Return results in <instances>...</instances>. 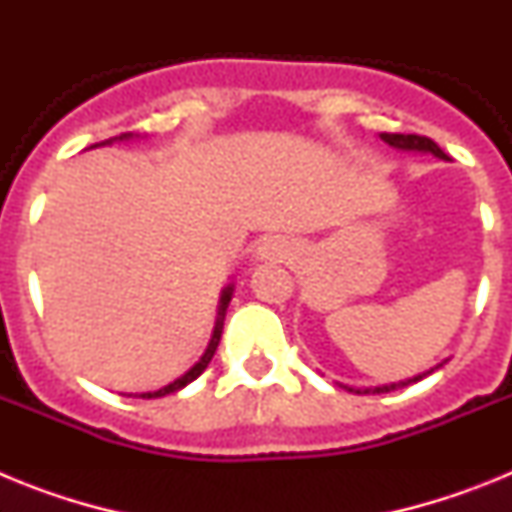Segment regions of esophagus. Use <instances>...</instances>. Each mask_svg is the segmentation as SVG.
<instances>
[{
  "label": "esophagus",
  "instance_id": "34e87169",
  "mask_svg": "<svg viewBox=\"0 0 512 512\" xmlns=\"http://www.w3.org/2000/svg\"><path fill=\"white\" fill-rule=\"evenodd\" d=\"M287 256H289V248H287V243H282V241H266L264 246L259 248V259L284 261Z\"/></svg>",
  "mask_w": 512,
  "mask_h": 512
}]
</instances>
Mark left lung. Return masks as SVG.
<instances>
[{
  "label": "left lung",
  "mask_w": 512,
  "mask_h": 512,
  "mask_svg": "<svg viewBox=\"0 0 512 512\" xmlns=\"http://www.w3.org/2000/svg\"><path fill=\"white\" fill-rule=\"evenodd\" d=\"M379 138L387 143V146L397 148V151H405V153H428V156H436L441 161H449V156L438 148V143H433L431 138H425V135H402V133H382ZM446 361H441L438 366L428 369V372L418 374V377H410V379H402V382H392V384H379V387H348V384H341L346 387L348 392H356V395H384V392H392V390H400V387H408V384L420 382L423 377H428L431 372L441 369Z\"/></svg>",
  "instance_id": "1"
}]
</instances>
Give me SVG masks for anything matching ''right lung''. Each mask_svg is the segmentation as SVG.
Wrapping results in <instances>:
<instances>
[{
	"instance_id": "obj_1",
	"label": "right lung",
	"mask_w": 512,
	"mask_h": 512,
	"mask_svg": "<svg viewBox=\"0 0 512 512\" xmlns=\"http://www.w3.org/2000/svg\"><path fill=\"white\" fill-rule=\"evenodd\" d=\"M133 138H138V135H133V133H122V135H115V138H110V140H102V143H94L92 148H97V146H112V143H128V140H133ZM233 289H235V284L230 282V284H225L223 292H220V302H217L215 328H212L210 343H207L205 354L200 356V361H197V364H194L192 369H187V372H184L182 377H176L174 382H169V384H166V387H161V390H153V392H135V395H128V397H143V400H153V397H166V395H171V392L184 390V387H187L189 382H194V379H197V377H200L202 372H205L207 364H210L212 356H215L217 343H220V336H223L225 310H228L230 300H233Z\"/></svg>"
}]
</instances>
